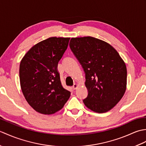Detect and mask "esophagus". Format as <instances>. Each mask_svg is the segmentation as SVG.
Wrapping results in <instances>:
<instances>
[{"label":"esophagus","instance_id":"obj_1","mask_svg":"<svg viewBox=\"0 0 146 146\" xmlns=\"http://www.w3.org/2000/svg\"><path fill=\"white\" fill-rule=\"evenodd\" d=\"M72 88L73 90H76L77 88H78V84H77V83H75V84L73 85Z\"/></svg>","mask_w":146,"mask_h":146}]
</instances>
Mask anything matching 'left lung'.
I'll use <instances>...</instances> for the list:
<instances>
[{"label": "left lung", "instance_id": "1", "mask_svg": "<svg viewBox=\"0 0 146 146\" xmlns=\"http://www.w3.org/2000/svg\"><path fill=\"white\" fill-rule=\"evenodd\" d=\"M70 47L85 73V106L97 113L110 110L126 90L124 61L110 44L94 37L72 38Z\"/></svg>", "mask_w": 146, "mask_h": 146}]
</instances>
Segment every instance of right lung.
I'll use <instances>...</instances> for the list:
<instances>
[{
	"instance_id": "1",
	"label": "right lung",
	"mask_w": 146,
	"mask_h": 146,
	"mask_svg": "<svg viewBox=\"0 0 146 146\" xmlns=\"http://www.w3.org/2000/svg\"><path fill=\"white\" fill-rule=\"evenodd\" d=\"M70 38L51 37L33 46L22 59L20 84L27 103L38 112L50 115L63 107L71 93L61 85L58 62Z\"/></svg>"
}]
</instances>
